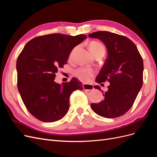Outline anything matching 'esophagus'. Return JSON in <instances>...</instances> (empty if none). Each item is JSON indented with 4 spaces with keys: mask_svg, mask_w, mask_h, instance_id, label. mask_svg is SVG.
<instances>
[{
    "mask_svg": "<svg viewBox=\"0 0 157 157\" xmlns=\"http://www.w3.org/2000/svg\"><path fill=\"white\" fill-rule=\"evenodd\" d=\"M82 87L84 90H87V91H90V90H92L94 89L93 85L88 84H83Z\"/></svg>",
    "mask_w": 157,
    "mask_h": 157,
    "instance_id": "esophagus-1",
    "label": "esophagus"
}]
</instances>
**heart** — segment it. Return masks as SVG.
<instances>
[{"label": "heart", "instance_id": "b5f03b06", "mask_svg": "<svg viewBox=\"0 0 157 157\" xmlns=\"http://www.w3.org/2000/svg\"><path fill=\"white\" fill-rule=\"evenodd\" d=\"M89 48L90 52L94 55L96 54L97 52L100 51L105 52V47L104 46L99 42L94 41L92 42L89 45ZM76 50V48L73 50V51L71 52L70 54V58H72L74 52ZM75 75L77 77L83 82H88L91 79L94 75V71L92 69L90 68H84V67H80L75 71Z\"/></svg>", "mask_w": 157, "mask_h": 157}]
</instances>
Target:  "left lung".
Instances as JSON below:
<instances>
[{"instance_id":"1","label":"left lung","mask_w":157,"mask_h":157,"mask_svg":"<svg viewBox=\"0 0 157 157\" xmlns=\"http://www.w3.org/2000/svg\"><path fill=\"white\" fill-rule=\"evenodd\" d=\"M106 46L107 58L96 78L98 83L107 80L110 85L103 93L104 99L91 103L98 115L108 118L122 116L129 110L143 85L144 62L137 46L128 38L109 31H97L88 35Z\"/></svg>"}]
</instances>
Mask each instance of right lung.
<instances>
[{"label": "right lung", "mask_w": 157, "mask_h": 157, "mask_svg": "<svg viewBox=\"0 0 157 157\" xmlns=\"http://www.w3.org/2000/svg\"><path fill=\"white\" fill-rule=\"evenodd\" d=\"M86 38L59 33L38 36L28 42L18 56V91L27 110L37 119L52 122L62 118L69 111L71 94L82 90V84L76 78L62 84L54 79L71 50Z\"/></svg>", "instance_id": "1"}]
</instances>
